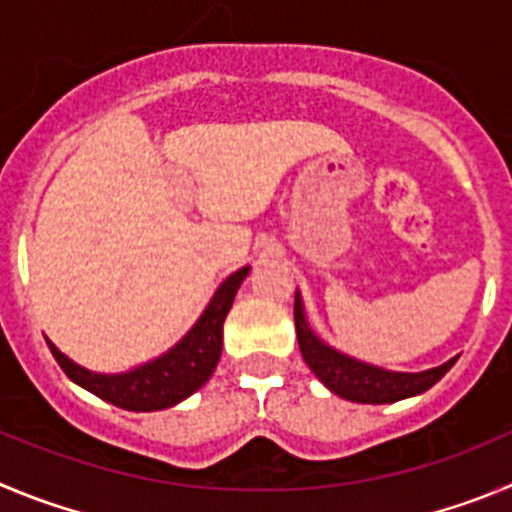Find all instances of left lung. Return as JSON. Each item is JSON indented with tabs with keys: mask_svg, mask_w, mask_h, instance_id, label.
Instances as JSON below:
<instances>
[{
	"mask_svg": "<svg viewBox=\"0 0 512 512\" xmlns=\"http://www.w3.org/2000/svg\"><path fill=\"white\" fill-rule=\"evenodd\" d=\"M293 316H296V334L298 347H301L306 365L311 372L324 382L326 388L334 395L352 403H395V400L413 398V395L426 393L428 388H434L436 382L454 367L457 357H451L449 362L439 367L423 372H393L385 367L367 365L359 359L349 357V354L339 352V349L329 347L316 331L308 326L306 308H303V298L296 290V306H293Z\"/></svg>",
	"mask_w": 512,
	"mask_h": 512,
	"instance_id": "obj_1",
	"label": "left lung"
}]
</instances>
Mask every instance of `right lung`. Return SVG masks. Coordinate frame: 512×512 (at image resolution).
Wrapping results in <instances>:
<instances>
[{"instance_id":"add662e5","label":"right lung","mask_w":512,"mask_h":512,"mask_svg":"<svg viewBox=\"0 0 512 512\" xmlns=\"http://www.w3.org/2000/svg\"><path fill=\"white\" fill-rule=\"evenodd\" d=\"M250 275V265L239 267L237 273L229 275L216 293L211 296L209 306L199 316V321L186 331L181 342H176L168 352L150 359L145 365H137L127 372H94L73 362L48 339L55 362L71 377L76 385L94 393L96 398L124 408V411H163L170 405L181 403L214 375L219 357H222L224 319L232 308L242 280Z\"/></svg>"}]
</instances>
